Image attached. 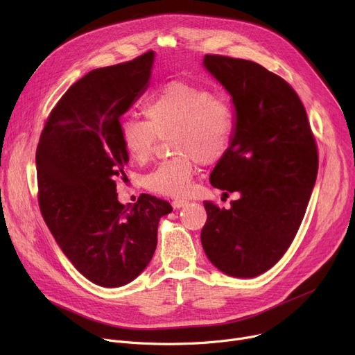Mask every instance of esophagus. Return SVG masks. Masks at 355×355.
<instances>
[{
	"label": "esophagus",
	"mask_w": 355,
	"mask_h": 355,
	"mask_svg": "<svg viewBox=\"0 0 355 355\" xmlns=\"http://www.w3.org/2000/svg\"><path fill=\"white\" fill-rule=\"evenodd\" d=\"M187 204H189L187 200H174V201H173V209H174V210H180V209L187 206Z\"/></svg>",
	"instance_id": "obj_1"
}]
</instances>
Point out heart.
<instances>
[{
	"mask_svg": "<svg viewBox=\"0 0 355 355\" xmlns=\"http://www.w3.org/2000/svg\"><path fill=\"white\" fill-rule=\"evenodd\" d=\"M146 121L126 118L119 126L125 153L138 162L153 155L158 138L170 137L174 158L161 162L144 184L155 194L184 197L191 190L197 161L211 165L226 154L232 142L234 116L230 105L207 89L171 82L144 106Z\"/></svg>",
	"mask_w": 355,
	"mask_h": 355,
	"instance_id": "heart-1",
	"label": "heart"
}]
</instances>
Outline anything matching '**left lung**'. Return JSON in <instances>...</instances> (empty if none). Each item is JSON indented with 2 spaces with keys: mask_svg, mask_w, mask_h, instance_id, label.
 I'll return each mask as SVG.
<instances>
[{
  "mask_svg": "<svg viewBox=\"0 0 355 355\" xmlns=\"http://www.w3.org/2000/svg\"><path fill=\"white\" fill-rule=\"evenodd\" d=\"M202 64L234 106L232 142L210 182L240 197L229 210L204 201L201 245L223 273L254 277L279 262L301 226L318 174L316 144L300 96L277 74L216 54Z\"/></svg>",
  "mask_w": 355,
  "mask_h": 355,
  "instance_id": "1",
  "label": "left lung"
}]
</instances>
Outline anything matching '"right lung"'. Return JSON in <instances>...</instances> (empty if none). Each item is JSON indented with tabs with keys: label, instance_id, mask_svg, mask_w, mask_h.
<instances>
[{
	"label": "right lung",
	"instance_id": "right-lung-1",
	"mask_svg": "<svg viewBox=\"0 0 355 355\" xmlns=\"http://www.w3.org/2000/svg\"><path fill=\"white\" fill-rule=\"evenodd\" d=\"M155 53L95 69L51 110L35 153L39 204L64 256L90 282L119 288L138 277L157 249L170 202L141 194L123 206L116 177L129 159L121 118L151 80Z\"/></svg>",
	"mask_w": 355,
	"mask_h": 355
}]
</instances>
